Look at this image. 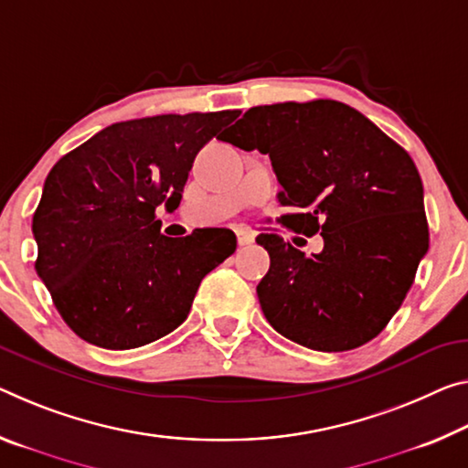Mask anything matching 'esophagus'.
Returning a JSON list of instances; mask_svg holds the SVG:
<instances>
[{"instance_id": "obj_1", "label": "esophagus", "mask_w": 468, "mask_h": 468, "mask_svg": "<svg viewBox=\"0 0 468 468\" xmlns=\"http://www.w3.org/2000/svg\"><path fill=\"white\" fill-rule=\"evenodd\" d=\"M235 235H237V243H239L241 248L250 246V243H254V233L246 231V229H237Z\"/></svg>"}]
</instances>
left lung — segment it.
Segmentation results:
<instances>
[{"label": "left lung", "mask_w": 468, "mask_h": 468, "mask_svg": "<svg viewBox=\"0 0 468 468\" xmlns=\"http://www.w3.org/2000/svg\"><path fill=\"white\" fill-rule=\"evenodd\" d=\"M269 154L289 214L285 227L321 231L306 256L279 235H258L271 269L258 283L262 313L281 335L316 352L354 350L402 306L429 229L419 170L396 141L341 101L248 110L220 137Z\"/></svg>", "instance_id": "obj_1"}]
</instances>
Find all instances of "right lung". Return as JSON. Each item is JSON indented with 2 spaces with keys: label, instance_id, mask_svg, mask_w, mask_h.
Wrapping results in <instances>:
<instances>
[{
  "label": "right lung",
  "instance_id": "obj_1",
  "mask_svg": "<svg viewBox=\"0 0 468 468\" xmlns=\"http://www.w3.org/2000/svg\"><path fill=\"white\" fill-rule=\"evenodd\" d=\"M235 112L116 122L49 170L33 217L35 269L87 344L131 350L187 318L202 279L237 248L229 229L175 239L154 212L176 207L197 152Z\"/></svg>",
  "mask_w": 468,
  "mask_h": 468
}]
</instances>
